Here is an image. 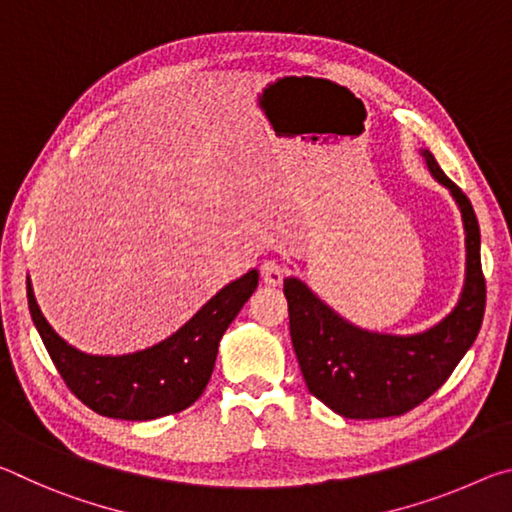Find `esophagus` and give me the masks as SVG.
Returning a JSON list of instances; mask_svg holds the SVG:
<instances>
[{"label": "esophagus", "mask_w": 512, "mask_h": 512, "mask_svg": "<svg viewBox=\"0 0 512 512\" xmlns=\"http://www.w3.org/2000/svg\"><path fill=\"white\" fill-rule=\"evenodd\" d=\"M259 273H262V280L264 284H268V287H277V284H282L284 280V266L277 262V259H266V262H262V266H259Z\"/></svg>", "instance_id": "1"}]
</instances>
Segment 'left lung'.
Instances as JSON below:
<instances>
[{
  "instance_id": "obj_1",
  "label": "left lung",
  "mask_w": 512,
  "mask_h": 512,
  "mask_svg": "<svg viewBox=\"0 0 512 512\" xmlns=\"http://www.w3.org/2000/svg\"><path fill=\"white\" fill-rule=\"evenodd\" d=\"M436 183L452 194L465 230V280L456 307L418 334L359 327L320 300L300 277L284 280L289 329L309 393L350 420L402 415L422 404L472 348L485 309L481 232L470 198L420 149Z\"/></svg>"
}]
</instances>
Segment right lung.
Segmentation results:
<instances>
[{
	"mask_svg": "<svg viewBox=\"0 0 512 512\" xmlns=\"http://www.w3.org/2000/svg\"><path fill=\"white\" fill-rule=\"evenodd\" d=\"M259 271L250 268L214 293L187 323L151 348L128 354H90L69 345L47 323L27 280L29 311L38 334L79 400L115 420H155L192 406L212 377L221 336L253 296Z\"/></svg>",
	"mask_w": 512,
	"mask_h": 512,
	"instance_id": "right-lung-1",
	"label": "right lung"
}]
</instances>
